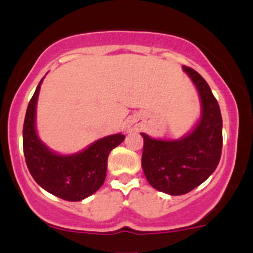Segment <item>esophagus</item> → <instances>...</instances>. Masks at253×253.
<instances>
[{
	"label": "esophagus",
	"instance_id": "1",
	"mask_svg": "<svg viewBox=\"0 0 253 253\" xmlns=\"http://www.w3.org/2000/svg\"><path fill=\"white\" fill-rule=\"evenodd\" d=\"M128 129H129V131H134V129H136V127H134V126H128Z\"/></svg>",
	"mask_w": 253,
	"mask_h": 253
}]
</instances>
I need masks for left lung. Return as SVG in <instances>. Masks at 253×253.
I'll list each match as a JSON object with an SVG mask.
<instances>
[{"instance_id": "left-lung-1", "label": "left lung", "mask_w": 253, "mask_h": 253, "mask_svg": "<svg viewBox=\"0 0 253 253\" xmlns=\"http://www.w3.org/2000/svg\"><path fill=\"white\" fill-rule=\"evenodd\" d=\"M202 102V116L190 133L174 141L143 137L142 168L159 192L183 195L204 183L216 169L222 149V119L219 104L204 78L183 65Z\"/></svg>"}]
</instances>
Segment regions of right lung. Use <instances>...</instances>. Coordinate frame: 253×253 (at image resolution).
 <instances>
[{
	"mask_svg": "<svg viewBox=\"0 0 253 253\" xmlns=\"http://www.w3.org/2000/svg\"><path fill=\"white\" fill-rule=\"evenodd\" d=\"M42 82L43 79L29 101L24 117L23 152L27 167L44 190L68 202H80L104 184L110 152L124 142L125 134L97 139L84 151L70 156L50 151L36 131V107Z\"/></svg>",
	"mask_w": 253,
	"mask_h": 253,
	"instance_id": "1",
	"label": "right lung"
}]
</instances>
